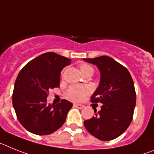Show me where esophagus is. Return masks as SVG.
<instances>
[{"mask_svg": "<svg viewBox=\"0 0 154 154\" xmlns=\"http://www.w3.org/2000/svg\"><path fill=\"white\" fill-rule=\"evenodd\" d=\"M74 107H76V108H77V109H83V108H84V105H81V104H74Z\"/></svg>", "mask_w": 154, "mask_h": 154, "instance_id": "1", "label": "esophagus"}]
</instances>
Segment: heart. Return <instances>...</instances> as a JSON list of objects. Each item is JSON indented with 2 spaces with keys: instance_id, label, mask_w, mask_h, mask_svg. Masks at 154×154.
Wrapping results in <instances>:
<instances>
[{
  "instance_id": "heart-1",
  "label": "heart",
  "mask_w": 154,
  "mask_h": 154,
  "mask_svg": "<svg viewBox=\"0 0 154 154\" xmlns=\"http://www.w3.org/2000/svg\"><path fill=\"white\" fill-rule=\"evenodd\" d=\"M79 67L84 75L89 72H94L93 68L88 64L82 63L79 66ZM88 94H89V90L86 87L76 85V86H71L69 88V89L66 92V97L70 101H81Z\"/></svg>"
}]
</instances>
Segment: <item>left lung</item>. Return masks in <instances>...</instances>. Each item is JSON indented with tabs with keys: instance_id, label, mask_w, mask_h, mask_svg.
Masks as SVG:
<instances>
[{
	"instance_id": "1",
	"label": "left lung",
	"mask_w": 154,
	"mask_h": 154,
	"mask_svg": "<svg viewBox=\"0 0 154 154\" xmlns=\"http://www.w3.org/2000/svg\"><path fill=\"white\" fill-rule=\"evenodd\" d=\"M85 61L96 65L101 80L91 101L103 105L95 116L85 120L84 125L94 137L102 141L117 138L125 132L133 120L136 105L134 83L129 70L107 56Z\"/></svg>"
}]
</instances>
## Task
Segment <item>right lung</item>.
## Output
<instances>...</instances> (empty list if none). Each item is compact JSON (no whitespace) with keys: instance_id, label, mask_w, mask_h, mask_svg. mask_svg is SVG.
Returning <instances> with one entry per match:
<instances>
[{"instance_id":"obj_1","label":"right lung","mask_w":154,"mask_h":154,"mask_svg":"<svg viewBox=\"0 0 154 154\" xmlns=\"http://www.w3.org/2000/svg\"><path fill=\"white\" fill-rule=\"evenodd\" d=\"M71 60L45 53L28 63L18 73L12 94L13 107L20 123L35 135H49L66 121L73 104L65 99L47 104L49 89L60 87V72Z\"/></svg>"}]
</instances>
